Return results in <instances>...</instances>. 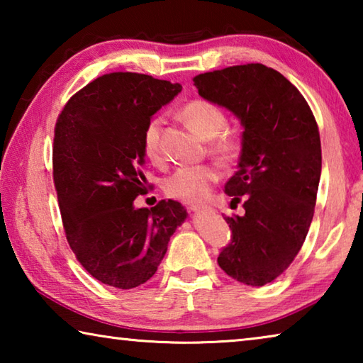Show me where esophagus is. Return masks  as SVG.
Listing matches in <instances>:
<instances>
[{"mask_svg": "<svg viewBox=\"0 0 363 363\" xmlns=\"http://www.w3.org/2000/svg\"><path fill=\"white\" fill-rule=\"evenodd\" d=\"M187 210H189V211H192V213H200V211H206V210H208V206H199V205H189V206H187Z\"/></svg>", "mask_w": 363, "mask_h": 363, "instance_id": "obj_1", "label": "esophagus"}]
</instances>
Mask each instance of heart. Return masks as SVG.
<instances>
[{"label":"heart","instance_id":"obj_1","mask_svg":"<svg viewBox=\"0 0 363 363\" xmlns=\"http://www.w3.org/2000/svg\"><path fill=\"white\" fill-rule=\"evenodd\" d=\"M181 116L201 139L210 140L208 150L223 167H232L242 157L243 134L240 130H227V113L218 104L206 99H194L181 108ZM162 123V118L158 116L149 120L143 133L144 155L155 164L163 162L162 143H160ZM218 179V169L211 164L184 167L168 176L163 187L171 199L196 203L206 199L213 184H216Z\"/></svg>","mask_w":363,"mask_h":363}]
</instances>
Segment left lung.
Listing matches in <instances>:
<instances>
[{"mask_svg":"<svg viewBox=\"0 0 363 363\" xmlns=\"http://www.w3.org/2000/svg\"><path fill=\"white\" fill-rule=\"evenodd\" d=\"M199 94L240 120L243 152L225 184L242 216H227L230 243L218 264L245 285L262 286L290 266L314 218L322 173L320 134L303 94L262 64L233 65L194 78Z\"/></svg>","mask_w":363,"mask_h":363,"instance_id":"8db88e82","label":"left lung"}]
</instances>
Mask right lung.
Instances as JSON below:
<instances>
[{"label":"right lung","mask_w":363,"mask_h":363,"mask_svg":"<svg viewBox=\"0 0 363 363\" xmlns=\"http://www.w3.org/2000/svg\"><path fill=\"white\" fill-rule=\"evenodd\" d=\"M181 89L143 73H107L73 94L57 118L52 174L67 240L79 264L108 286L145 284L187 218L174 200L134 208L147 192L144 128Z\"/></svg>","instance_id":"right-lung-1"}]
</instances>
